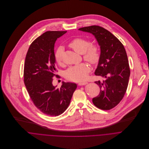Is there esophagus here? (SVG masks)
<instances>
[{"label":"esophagus","mask_w":149,"mask_h":149,"mask_svg":"<svg viewBox=\"0 0 149 149\" xmlns=\"http://www.w3.org/2000/svg\"><path fill=\"white\" fill-rule=\"evenodd\" d=\"M87 84V83L86 82V81H81V82H79L78 83L79 86H84V85H86Z\"/></svg>","instance_id":"34e87169"}]
</instances>
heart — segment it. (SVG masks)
I'll list each match as a JSON object with an SVG mask.
<instances>
[{"mask_svg": "<svg viewBox=\"0 0 149 149\" xmlns=\"http://www.w3.org/2000/svg\"><path fill=\"white\" fill-rule=\"evenodd\" d=\"M69 46L76 52L83 54V58L91 64H96L100 58V50L96 45H91L88 40L83 38H76L69 43ZM64 51L63 46H59L54 54V59L57 63L61 64ZM90 71V67L85 63L70 66L65 72L66 78L71 81H80L86 78Z\"/></svg>", "mask_w": 149, "mask_h": 149, "instance_id": "1", "label": "heart"}]
</instances>
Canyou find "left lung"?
Instances as JSON below:
<instances>
[{"instance_id":"8db88e82","label":"left lung","mask_w":149,"mask_h":149,"mask_svg":"<svg viewBox=\"0 0 149 149\" xmlns=\"http://www.w3.org/2000/svg\"><path fill=\"white\" fill-rule=\"evenodd\" d=\"M79 30L92 34L100 46V58L95 74L106 79L95 81L100 91L92 101L99 109L110 110L122 100L128 86L130 71L126 52L119 40L102 27L91 26Z\"/></svg>"}]
</instances>
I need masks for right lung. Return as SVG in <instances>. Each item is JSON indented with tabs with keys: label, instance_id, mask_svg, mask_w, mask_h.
I'll use <instances>...</instances> for the list:
<instances>
[{
	"label": "right lung",
	"instance_id": "1",
	"mask_svg": "<svg viewBox=\"0 0 149 149\" xmlns=\"http://www.w3.org/2000/svg\"><path fill=\"white\" fill-rule=\"evenodd\" d=\"M67 31H47L35 39L26 54L24 83L30 97L43 113L57 116L68 107L77 88L76 83L62 82L60 88L52 84L56 72L54 47Z\"/></svg>",
	"mask_w": 149,
	"mask_h": 149
}]
</instances>
